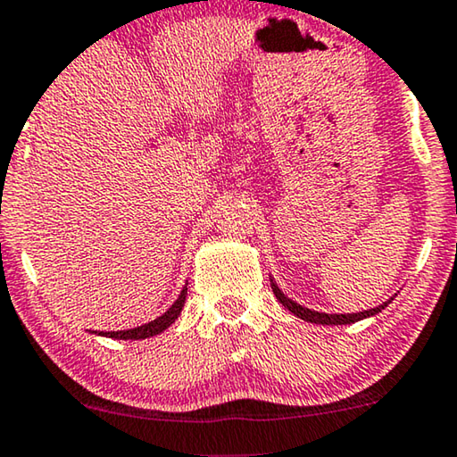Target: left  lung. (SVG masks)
<instances>
[{
  "instance_id": "obj_1",
  "label": "left lung",
  "mask_w": 457,
  "mask_h": 457,
  "mask_svg": "<svg viewBox=\"0 0 457 457\" xmlns=\"http://www.w3.org/2000/svg\"><path fill=\"white\" fill-rule=\"evenodd\" d=\"M271 287H273V294L275 298H278L281 304H284L287 311L294 312L295 317H300L302 320H308V323H317V325H350V323H356L360 319H366V317H372V314L381 312L385 306L389 304V302H383L381 306L377 308H370V311H364V312H354V314H327V312H314L311 308H304L300 304H295L294 300L287 298V295L279 290L278 286H275V281L271 279Z\"/></svg>"
}]
</instances>
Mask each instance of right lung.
Segmentation results:
<instances>
[{
    "label": "right lung",
    "mask_w": 457,
    "mask_h": 457,
    "mask_svg": "<svg viewBox=\"0 0 457 457\" xmlns=\"http://www.w3.org/2000/svg\"><path fill=\"white\" fill-rule=\"evenodd\" d=\"M186 292H188V287H184L182 294L178 295V300L173 302L170 311H167L165 314H162V317H159V319L151 320V323L140 325V327H137V329H126V331H101L99 336L113 337V339H146V337L157 336V333L165 331L167 327H170L173 320L178 319V314L182 312V306H184V300H186Z\"/></svg>",
    "instance_id": "1"
}]
</instances>
